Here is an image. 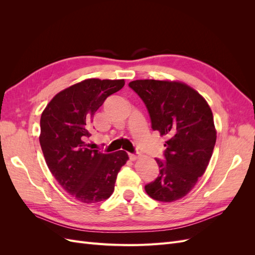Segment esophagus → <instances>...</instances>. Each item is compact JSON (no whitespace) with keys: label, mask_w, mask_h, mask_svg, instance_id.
<instances>
[{"label":"esophagus","mask_w":255,"mask_h":255,"mask_svg":"<svg viewBox=\"0 0 255 255\" xmlns=\"http://www.w3.org/2000/svg\"><path fill=\"white\" fill-rule=\"evenodd\" d=\"M140 157V154L139 153H133V154H129V158L130 160H136Z\"/></svg>","instance_id":"1"}]
</instances>
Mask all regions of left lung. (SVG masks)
<instances>
[{"label":"left lung","mask_w":255,"mask_h":255,"mask_svg":"<svg viewBox=\"0 0 255 255\" xmlns=\"http://www.w3.org/2000/svg\"><path fill=\"white\" fill-rule=\"evenodd\" d=\"M143 101L153 130L166 136L159 174L144 189L152 199L176 201L195 187L216 143L213 113L198 91L181 82L137 80L128 84Z\"/></svg>","instance_id":"8db88e82"}]
</instances>
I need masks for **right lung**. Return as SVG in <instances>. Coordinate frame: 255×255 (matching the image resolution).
Returning a JSON list of instances; mask_svg holds the SVG:
<instances>
[{
  "instance_id": "1",
  "label": "right lung",
  "mask_w": 255,
  "mask_h": 255,
  "mask_svg": "<svg viewBox=\"0 0 255 255\" xmlns=\"http://www.w3.org/2000/svg\"><path fill=\"white\" fill-rule=\"evenodd\" d=\"M125 80L88 79L64 89L42 112L39 141L51 173L68 194L83 203L109 199L121 167L128 159L120 150L89 149L85 139L95 113Z\"/></svg>"
}]
</instances>
